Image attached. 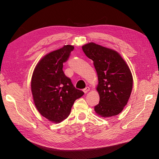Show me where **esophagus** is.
I'll return each instance as SVG.
<instances>
[{"label": "esophagus", "instance_id": "obj_1", "mask_svg": "<svg viewBox=\"0 0 159 159\" xmlns=\"http://www.w3.org/2000/svg\"><path fill=\"white\" fill-rule=\"evenodd\" d=\"M84 92L85 93H88V91H89V87H86L85 88H84Z\"/></svg>", "mask_w": 159, "mask_h": 159}]
</instances>
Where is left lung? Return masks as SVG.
I'll return each mask as SVG.
<instances>
[{"instance_id": "obj_1", "label": "left lung", "mask_w": 159, "mask_h": 159, "mask_svg": "<svg viewBox=\"0 0 159 159\" xmlns=\"http://www.w3.org/2000/svg\"><path fill=\"white\" fill-rule=\"evenodd\" d=\"M85 54L93 61L98 77L99 103L96 113L102 117L117 115L127 105L133 88V76L118 52L93 42L82 46Z\"/></svg>"}]
</instances>
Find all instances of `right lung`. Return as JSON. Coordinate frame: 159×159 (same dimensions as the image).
I'll list each match as a JSON object with an SVG mask.
<instances>
[{
    "label": "right lung",
    "instance_id": "1",
    "mask_svg": "<svg viewBox=\"0 0 159 159\" xmlns=\"http://www.w3.org/2000/svg\"><path fill=\"white\" fill-rule=\"evenodd\" d=\"M74 47L65 45L46 54L34 70L31 89L34 102L39 113L53 123L68 117L75 101L84 93L76 89L62 70Z\"/></svg>",
    "mask_w": 159,
    "mask_h": 159
}]
</instances>
